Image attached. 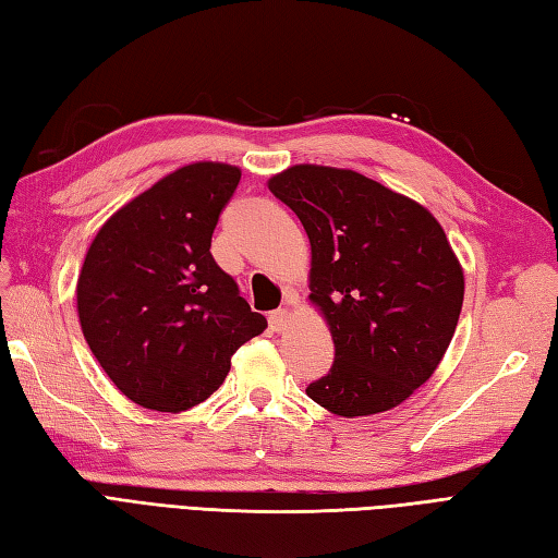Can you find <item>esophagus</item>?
<instances>
[{
	"instance_id": "34e87169",
	"label": "esophagus",
	"mask_w": 558,
	"mask_h": 558,
	"mask_svg": "<svg viewBox=\"0 0 558 558\" xmlns=\"http://www.w3.org/2000/svg\"><path fill=\"white\" fill-rule=\"evenodd\" d=\"M289 301L293 303V298H289ZM289 322H291V315H289V310H287V307L275 310V312H271V315H269V326H271V331H277V333L287 331Z\"/></svg>"
}]
</instances>
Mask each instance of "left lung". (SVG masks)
<instances>
[{
	"instance_id": "1",
	"label": "left lung",
	"mask_w": 558,
	"mask_h": 558,
	"mask_svg": "<svg viewBox=\"0 0 558 558\" xmlns=\"http://www.w3.org/2000/svg\"><path fill=\"white\" fill-rule=\"evenodd\" d=\"M267 186L305 227L310 303L336 348L305 392L348 418L392 410L438 369L464 303V269L440 222L355 170L305 162Z\"/></svg>"
}]
</instances>
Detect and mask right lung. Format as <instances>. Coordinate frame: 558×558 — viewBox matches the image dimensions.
I'll return each mask as SVG.
<instances>
[{
  "mask_svg": "<svg viewBox=\"0 0 558 558\" xmlns=\"http://www.w3.org/2000/svg\"><path fill=\"white\" fill-rule=\"evenodd\" d=\"M241 170L201 160L113 213L77 277L85 341L122 396L186 412L222 386L234 352L267 319L217 267L210 239Z\"/></svg>",
  "mask_w": 558,
  "mask_h": 558,
  "instance_id": "right-lung-1",
  "label": "right lung"
}]
</instances>
